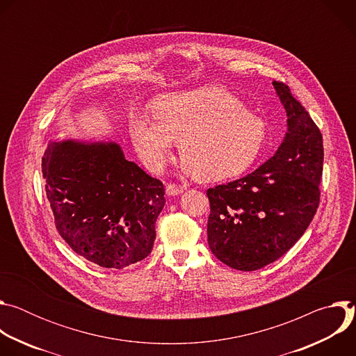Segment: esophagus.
<instances>
[{"label":"esophagus","mask_w":356,"mask_h":356,"mask_svg":"<svg viewBox=\"0 0 356 356\" xmlns=\"http://www.w3.org/2000/svg\"><path fill=\"white\" fill-rule=\"evenodd\" d=\"M166 193H168V195H179L183 193V187L179 184L170 183L166 186Z\"/></svg>","instance_id":"obj_1"}]
</instances>
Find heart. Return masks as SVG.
<instances>
[{
    "label": "heart",
    "mask_w": 356,
    "mask_h": 356,
    "mask_svg": "<svg viewBox=\"0 0 356 356\" xmlns=\"http://www.w3.org/2000/svg\"><path fill=\"white\" fill-rule=\"evenodd\" d=\"M129 135L145 166L159 173L177 142L183 170L217 181L248 170L259 158L266 127L242 101L218 86L159 97L150 121L134 117Z\"/></svg>",
    "instance_id": "heart-1"
}]
</instances>
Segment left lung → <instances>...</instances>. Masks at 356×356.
Here are the masks:
<instances>
[{
  "label": "left lung",
  "mask_w": 356,
  "mask_h": 356,
  "mask_svg": "<svg viewBox=\"0 0 356 356\" xmlns=\"http://www.w3.org/2000/svg\"><path fill=\"white\" fill-rule=\"evenodd\" d=\"M287 114L276 154L250 175L207 190L209 246L232 269L258 270L301 238L320 204L323 135L289 86L273 81Z\"/></svg>",
  "instance_id": "8db88e82"
}]
</instances>
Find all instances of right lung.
Returning a JSON list of instances; mask_svg holds the SVG:
<instances>
[{
  "label": "right lung",
  "instance_id": "add662e5",
  "mask_svg": "<svg viewBox=\"0 0 356 356\" xmlns=\"http://www.w3.org/2000/svg\"><path fill=\"white\" fill-rule=\"evenodd\" d=\"M42 173L56 229L77 255L124 269L152 252L165 187L127 161L120 145L50 140Z\"/></svg>",
  "mask_w": 356,
  "mask_h": 356
}]
</instances>
